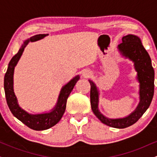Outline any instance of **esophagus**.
<instances>
[{
	"instance_id": "esophagus-1",
	"label": "esophagus",
	"mask_w": 157,
	"mask_h": 157,
	"mask_svg": "<svg viewBox=\"0 0 157 157\" xmlns=\"http://www.w3.org/2000/svg\"><path fill=\"white\" fill-rule=\"evenodd\" d=\"M89 76V75L88 73H84L83 74V77H88Z\"/></svg>"
}]
</instances>
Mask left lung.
Listing matches in <instances>:
<instances>
[{
    "label": "left lung",
    "instance_id": "1",
    "mask_svg": "<svg viewBox=\"0 0 157 157\" xmlns=\"http://www.w3.org/2000/svg\"><path fill=\"white\" fill-rule=\"evenodd\" d=\"M118 48L122 55L134 62L140 83V104L134 112L125 118L113 120L105 117L98 110V91L91 80H89L90 100L92 111L102 123L110 127L125 128L137 122L150 106L154 93V70L150 56L136 36L128 35L122 37V43L119 45Z\"/></svg>",
    "mask_w": 157,
    "mask_h": 157
}]
</instances>
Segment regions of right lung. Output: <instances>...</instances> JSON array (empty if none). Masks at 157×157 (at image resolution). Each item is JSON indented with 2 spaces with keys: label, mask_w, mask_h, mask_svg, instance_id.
<instances>
[{
  "label": "right lung",
  "mask_w": 157,
  "mask_h": 157,
  "mask_svg": "<svg viewBox=\"0 0 157 157\" xmlns=\"http://www.w3.org/2000/svg\"><path fill=\"white\" fill-rule=\"evenodd\" d=\"M47 35L48 34L37 35L24 41L18 52L11 59L4 77L5 95H6L7 105L10 108L11 112L16 118L18 119L20 121L22 122L23 124H25L31 129L35 131L46 130L56 125L60 121L66 110L68 97L75 87L77 80L80 78L79 76L75 77L63 88L59 96L57 104L52 112L41 113V114H29L19 107L17 102V98L13 91V74L15 66L29 43L42 39Z\"/></svg>",
  "instance_id": "add662e5"
}]
</instances>
